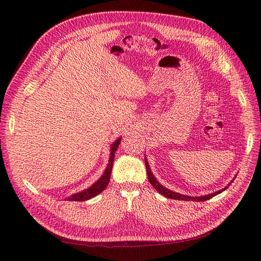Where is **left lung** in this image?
<instances>
[{
    "label": "left lung",
    "mask_w": 261,
    "mask_h": 261,
    "mask_svg": "<svg viewBox=\"0 0 261 261\" xmlns=\"http://www.w3.org/2000/svg\"><path fill=\"white\" fill-rule=\"evenodd\" d=\"M145 164H146L147 175H148V179H149V181H150V184H151V185L154 187L155 191H158L160 194H162L163 196L167 197V198H171V199L187 200V201H189V200H193V201H204V200H208V199L212 198V197H215V196H217L218 194H220V193H222L223 191H225V189H226L228 186H230L232 181L234 180V178H233V180H231V183H228L224 188L220 189V191H218V192L209 194V195L199 196V197H197V196L193 197V196L181 195V194H179V193H175V192H173V191H170V189H168L167 187H164L163 185H161V184L159 183V181H158V179H156V178L154 177V175L152 174L151 169H150V167H149V163H148V160H147L146 155H145Z\"/></svg>",
    "instance_id": "left-lung-1"
}]
</instances>
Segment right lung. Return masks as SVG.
<instances>
[{
  "label": "right lung",
  "instance_id": "right-lung-1",
  "mask_svg": "<svg viewBox=\"0 0 261 261\" xmlns=\"http://www.w3.org/2000/svg\"><path fill=\"white\" fill-rule=\"evenodd\" d=\"M121 137L117 138L114 143L111 145V148H110V158H109V163L107 165V168L103 172V174L101 175V177L93 183L89 188L84 189V191L73 194L72 196L67 197V200L69 201H85L88 200L92 197L97 196L100 194L102 191H105V188L108 186L109 181H110V176H111V172H112V167H113V162H114V156H115V151L118 148V145L121 144Z\"/></svg>",
  "mask_w": 261,
  "mask_h": 261
}]
</instances>
